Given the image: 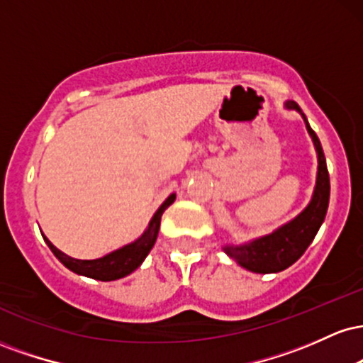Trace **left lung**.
Wrapping results in <instances>:
<instances>
[{
    "label": "left lung",
    "mask_w": 363,
    "mask_h": 363,
    "mask_svg": "<svg viewBox=\"0 0 363 363\" xmlns=\"http://www.w3.org/2000/svg\"><path fill=\"white\" fill-rule=\"evenodd\" d=\"M286 109H295L302 114L301 107L295 102H286ZM312 141H314L315 152H318V179H315L314 194L311 203L301 215L295 216L289 223L281 225L273 234L254 239L251 242L242 245H225L223 251L230 256L235 262L252 273H278L294 264L298 257L306 252L319 227L324 222L328 205H329V174L326 167L323 147L312 128L307 123Z\"/></svg>",
    "instance_id": "8db88e82"
}]
</instances>
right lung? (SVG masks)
I'll list each match as a JSON object with an SVG mask.
<instances>
[{
	"label": "right lung",
	"mask_w": 363,
	"mask_h": 363,
	"mask_svg": "<svg viewBox=\"0 0 363 363\" xmlns=\"http://www.w3.org/2000/svg\"><path fill=\"white\" fill-rule=\"evenodd\" d=\"M174 199H176V194H170L169 198L162 203V206L158 208L157 213L153 215L152 220H150L147 230H145L143 235L138 237L135 242L124 245V247L107 254V256L104 257H99V259H74V257H69L68 254L61 252L56 245H52L48 237H43L54 256H56L66 268L72 269L73 273L83 274V277H89L101 281L119 280V278L128 277L129 273L135 272L141 262L145 261V257L148 256V252L152 251L158 235V228H160L162 213L172 205Z\"/></svg>",
	"instance_id": "add662e5"
}]
</instances>
